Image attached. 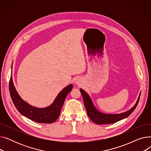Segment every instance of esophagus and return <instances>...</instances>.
Instances as JSON below:
<instances>
[{"label":"esophagus","instance_id":"1","mask_svg":"<svg viewBox=\"0 0 151 151\" xmlns=\"http://www.w3.org/2000/svg\"><path fill=\"white\" fill-rule=\"evenodd\" d=\"M77 83V84H78V83Z\"/></svg>","mask_w":151,"mask_h":151}]
</instances>
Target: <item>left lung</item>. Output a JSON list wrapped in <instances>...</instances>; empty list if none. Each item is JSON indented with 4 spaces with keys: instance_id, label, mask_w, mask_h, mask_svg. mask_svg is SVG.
I'll return each instance as SVG.
<instances>
[{
    "instance_id": "1",
    "label": "left lung",
    "mask_w": 151,
    "mask_h": 151,
    "mask_svg": "<svg viewBox=\"0 0 151 151\" xmlns=\"http://www.w3.org/2000/svg\"><path fill=\"white\" fill-rule=\"evenodd\" d=\"M80 91L83 96L84 104L88 116L92 120V121L97 124H113L127 117L132 113L134 109L137 106L141 95V93H139V97L137 100L136 104L134 105V106L131 109L127 111L120 114H105L99 111L95 107L93 102L88 93L82 89H80Z\"/></svg>"
}]
</instances>
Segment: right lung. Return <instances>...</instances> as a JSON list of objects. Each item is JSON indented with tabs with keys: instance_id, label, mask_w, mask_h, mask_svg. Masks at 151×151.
Instances as JSON below:
<instances>
[{
	"instance_id": "add662e5",
	"label": "right lung",
	"mask_w": 151,
	"mask_h": 151,
	"mask_svg": "<svg viewBox=\"0 0 151 151\" xmlns=\"http://www.w3.org/2000/svg\"><path fill=\"white\" fill-rule=\"evenodd\" d=\"M72 88V84L66 86L59 93L51 105L45 108H39L29 105L21 99L16 90L12 76L9 82L10 96L16 108L22 115L38 123L51 124L57 120L65 99Z\"/></svg>"
}]
</instances>
